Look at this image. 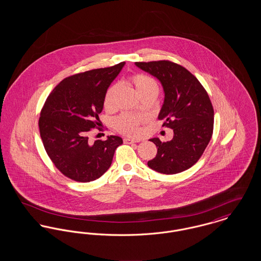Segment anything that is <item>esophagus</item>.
<instances>
[{
    "label": "esophagus",
    "instance_id": "1",
    "mask_svg": "<svg viewBox=\"0 0 261 261\" xmlns=\"http://www.w3.org/2000/svg\"><path fill=\"white\" fill-rule=\"evenodd\" d=\"M123 142L125 144H133V143H138L140 142L139 140H134V139H131V138H124L123 139Z\"/></svg>",
    "mask_w": 261,
    "mask_h": 261
}]
</instances>
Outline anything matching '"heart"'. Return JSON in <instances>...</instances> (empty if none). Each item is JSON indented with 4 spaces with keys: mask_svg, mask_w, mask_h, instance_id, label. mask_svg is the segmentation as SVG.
Masks as SVG:
<instances>
[{
    "mask_svg": "<svg viewBox=\"0 0 261 261\" xmlns=\"http://www.w3.org/2000/svg\"><path fill=\"white\" fill-rule=\"evenodd\" d=\"M129 83L135 88L138 95L141 98L149 92H153V91L159 92L158 82L148 75H133L130 77ZM117 93H118L117 85H112L107 90L102 99V106L107 112H112L116 109ZM141 121H142V118L140 116H137L131 113H122L115 119L114 127L118 132L124 135L137 136L140 134L139 126Z\"/></svg>",
    "mask_w": 261,
    "mask_h": 261,
    "instance_id": "1",
    "label": "heart"
}]
</instances>
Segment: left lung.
Listing matches in <instances>:
<instances>
[{"mask_svg": "<svg viewBox=\"0 0 261 261\" xmlns=\"http://www.w3.org/2000/svg\"><path fill=\"white\" fill-rule=\"evenodd\" d=\"M162 82L165 98L159 119L173 129L171 141L150 139L158 148L149 168L162 174L185 171L197 163L211 141L214 112L207 92L196 76L170 61L136 62Z\"/></svg>", "mask_w": 261, "mask_h": 261, "instance_id": "1", "label": "left lung"}]
</instances>
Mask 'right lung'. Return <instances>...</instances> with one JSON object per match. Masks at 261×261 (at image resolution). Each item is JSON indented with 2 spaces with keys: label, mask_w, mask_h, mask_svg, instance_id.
<instances>
[{
  "label": "right lung",
  "mask_w": 261,
  "mask_h": 261,
  "mask_svg": "<svg viewBox=\"0 0 261 261\" xmlns=\"http://www.w3.org/2000/svg\"><path fill=\"white\" fill-rule=\"evenodd\" d=\"M124 62L64 78L46 99L39 118L40 136L55 166L77 182L99 178L112 165L122 139L111 136L91 143L89 133L100 127L103 96Z\"/></svg>",
  "instance_id": "right-lung-1"
}]
</instances>
